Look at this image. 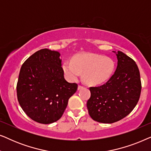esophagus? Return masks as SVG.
<instances>
[{"label": "esophagus", "instance_id": "obj_1", "mask_svg": "<svg viewBox=\"0 0 151 151\" xmlns=\"http://www.w3.org/2000/svg\"><path fill=\"white\" fill-rule=\"evenodd\" d=\"M82 88H83V86H81V85H78V90L82 89Z\"/></svg>", "mask_w": 151, "mask_h": 151}]
</instances>
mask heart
Segmentation results:
<instances>
[{"instance_id": "heart-1", "label": "heart", "mask_w": 151, "mask_h": 151, "mask_svg": "<svg viewBox=\"0 0 151 151\" xmlns=\"http://www.w3.org/2000/svg\"><path fill=\"white\" fill-rule=\"evenodd\" d=\"M66 78L76 81L81 75L90 85L106 82L114 71L115 63L111 58L94 53H81L73 57L72 61H65L62 66Z\"/></svg>"}]
</instances>
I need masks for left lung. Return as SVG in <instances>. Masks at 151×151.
I'll use <instances>...</instances> for the list:
<instances>
[{"label":"left lung","instance_id":"left-lung-1","mask_svg":"<svg viewBox=\"0 0 151 151\" xmlns=\"http://www.w3.org/2000/svg\"><path fill=\"white\" fill-rule=\"evenodd\" d=\"M116 54L115 73L104 84L90 87L91 98L86 103L93 120L104 124L117 122L127 116L137 104L142 84L135 62L122 51Z\"/></svg>","mask_w":151,"mask_h":151}]
</instances>
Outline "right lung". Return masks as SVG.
I'll return each instance as SVG.
<instances>
[{
	"label": "right lung",
	"instance_id": "obj_1",
	"mask_svg": "<svg viewBox=\"0 0 151 151\" xmlns=\"http://www.w3.org/2000/svg\"><path fill=\"white\" fill-rule=\"evenodd\" d=\"M60 53L48 49L31 55L20 69L17 83L18 102L33 120L48 124L63 115L78 84L64 78Z\"/></svg>",
	"mask_w": 151,
	"mask_h": 151
}]
</instances>
